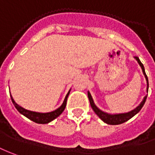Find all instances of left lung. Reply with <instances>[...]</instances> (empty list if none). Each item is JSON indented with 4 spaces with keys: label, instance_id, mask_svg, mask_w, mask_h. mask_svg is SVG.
I'll return each mask as SVG.
<instances>
[{
    "label": "left lung",
    "instance_id": "left-lung-1",
    "mask_svg": "<svg viewBox=\"0 0 155 155\" xmlns=\"http://www.w3.org/2000/svg\"><path fill=\"white\" fill-rule=\"evenodd\" d=\"M135 59L137 61V63L139 64L140 67L142 69V72H143V74H144V78H145V80H146V85H147V87H146V92L148 93V89H149V82H148V78L145 74V71H144V65L142 64V63L140 60V58L138 57H135ZM87 96H88L89 101H90V104H91V107L92 108V110H94V112L98 116V117L103 120L104 122L107 123L108 125H120V124H122V123L127 121L130 119H131L132 117L134 116H135L136 114L141 110V108L143 107V106L144 105V102L146 101V98H147V95L143 98V100L141 101L140 105L138 106L137 107H135L134 110H130L129 112H125V113H118V114H110L107 113V112H105L103 110H100L95 104L93 99H92V97H91L90 91H87Z\"/></svg>",
    "mask_w": 155,
    "mask_h": 155
}]
</instances>
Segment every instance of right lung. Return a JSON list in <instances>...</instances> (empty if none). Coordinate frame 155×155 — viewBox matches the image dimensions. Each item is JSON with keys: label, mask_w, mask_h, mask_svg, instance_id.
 Returning <instances> with one entry per match:
<instances>
[{"label": "right lung", "mask_w": 155, "mask_h": 155, "mask_svg": "<svg viewBox=\"0 0 155 155\" xmlns=\"http://www.w3.org/2000/svg\"><path fill=\"white\" fill-rule=\"evenodd\" d=\"M70 89L68 92L67 93L66 97L64 98V101L63 102V104L61 105L60 107H58V109H56L55 110H53V111H50V112H46V113H41V112H36V111H32V110H29L25 109L22 107H20V105H18L15 100L12 97V96L11 95V101L14 104L15 107L17 109V110L20 112V114H22L23 116H25V117H27L28 119H30V120H32L34 122L38 123V124H47V123L51 122L52 120H54V119H56L58 116H59L61 114L63 113V111L65 109V107H66L67 104V99H68V97L70 93ZM11 94V93H10Z\"/></svg>", "instance_id": "add662e5"}]
</instances>
